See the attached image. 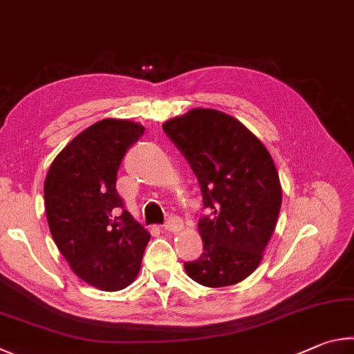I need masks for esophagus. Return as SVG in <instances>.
<instances>
[{"mask_svg": "<svg viewBox=\"0 0 354 354\" xmlns=\"http://www.w3.org/2000/svg\"><path fill=\"white\" fill-rule=\"evenodd\" d=\"M182 228H183V222L178 219V218H169V219H167L166 224H165V232L171 233V234L180 233Z\"/></svg>", "mask_w": 354, "mask_h": 354, "instance_id": "1", "label": "esophagus"}]
</instances>
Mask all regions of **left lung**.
I'll return each instance as SVG.
<instances>
[{"label":"left lung","mask_w":354,"mask_h":354,"mask_svg":"<svg viewBox=\"0 0 354 354\" xmlns=\"http://www.w3.org/2000/svg\"><path fill=\"white\" fill-rule=\"evenodd\" d=\"M199 180L203 253L185 263L189 278L207 288L245 280L263 259L281 208V183L266 146L236 118L193 109L163 124Z\"/></svg>","instance_id":"1"}]
</instances>
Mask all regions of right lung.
<instances>
[{
    "label": "right lung",
    "instance_id": "right-lung-1",
    "mask_svg": "<svg viewBox=\"0 0 354 354\" xmlns=\"http://www.w3.org/2000/svg\"><path fill=\"white\" fill-rule=\"evenodd\" d=\"M145 133L140 122L105 118L68 142L49 166L45 209L55 245L85 283L115 292L138 275L151 239L124 208L116 176Z\"/></svg>",
    "mask_w": 354,
    "mask_h": 354
}]
</instances>
